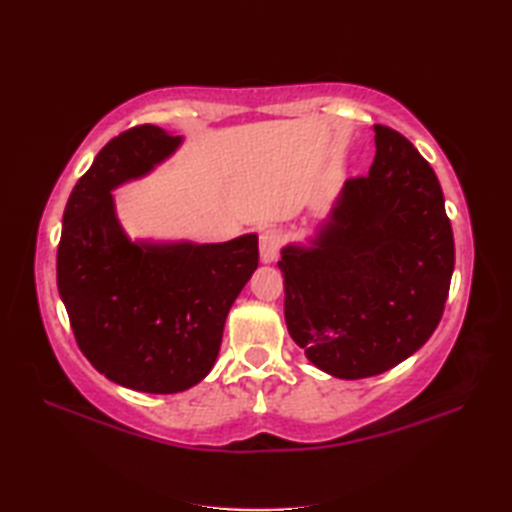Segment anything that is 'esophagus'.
I'll return each mask as SVG.
<instances>
[{"instance_id":"34e87169","label":"esophagus","mask_w":512,"mask_h":512,"mask_svg":"<svg viewBox=\"0 0 512 512\" xmlns=\"http://www.w3.org/2000/svg\"><path fill=\"white\" fill-rule=\"evenodd\" d=\"M281 248V235L275 228H268L262 235H259V257H262L264 264H273L279 257Z\"/></svg>"}]
</instances>
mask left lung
<instances>
[{
    "label": "left lung",
    "instance_id": "8db88e82",
    "mask_svg": "<svg viewBox=\"0 0 512 512\" xmlns=\"http://www.w3.org/2000/svg\"><path fill=\"white\" fill-rule=\"evenodd\" d=\"M369 176L347 180L303 242L281 248L286 325L334 378L383 374L429 341L449 297L455 246L431 165L374 125Z\"/></svg>",
    "mask_w": 512,
    "mask_h": 512
}]
</instances>
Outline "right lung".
Wrapping results in <instances>:
<instances>
[{
  "label": "right lung",
  "mask_w": 512,
  "mask_h": 512,
  "mask_svg": "<svg viewBox=\"0 0 512 512\" xmlns=\"http://www.w3.org/2000/svg\"><path fill=\"white\" fill-rule=\"evenodd\" d=\"M182 136L140 125L112 138L65 204L57 286L85 358L112 383L178 394L211 372L228 310L259 264L257 233L222 244L132 239L114 191L169 160Z\"/></svg>",
  "instance_id": "add662e5"
}]
</instances>
